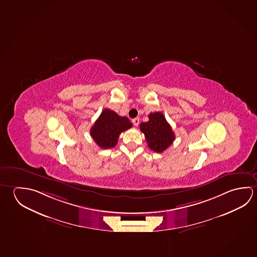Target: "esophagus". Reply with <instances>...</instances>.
<instances>
[{
  "instance_id": "esophagus-1",
  "label": "esophagus",
  "mask_w": 257,
  "mask_h": 257,
  "mask_svg": "<svg viewBox=\"0 0 257 257\" xmlns=\"http://www.w3.org/2000/svg\"><path fill=\"white\" fill-rule=\"evenodd\" d=\"M140 119L139 118H135V119H133V123L135 124V126H137L138 124H139Z\"/></svg>"
}]
</instances>
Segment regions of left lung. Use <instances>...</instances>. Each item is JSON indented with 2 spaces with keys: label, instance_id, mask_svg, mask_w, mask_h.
I'll return each instance as SVG.
<instances>
[{
  "label": "left lung",
  "instance_id": "1",
  "mask_svg": "<svg viewBox=\"0 0 257 257\" xmlns=\"http://www.w3.org/2000/svg\"><path fill=\"white\" fill-rule=\"evenodd\" d=\"M141 132L145 135L149 148L155 153H162L175 140V135L161 112L149 114L148 122L140 124Z\"/></svg>",
  "mask_w": 257,
  "mask_h": 257
}]
</instances>
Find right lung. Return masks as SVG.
I'll list each match as a JSON object with an SVG mask.
<instances>
[{
  "label": "right lung",
  "instance_id": "1",
  "mask_svg": "<svg viewBox=\"0 0 257 257\" xmlns=\"http://www.w3.org/2000/svg\"><path fill=\"white\" fill-rule=\"evenodd\" d=\"M132 126L128 118L105 108L91 127L90 135L100 148H113L117 144L120 134Z\"/></svg>",
  "mask_w": 257,
  "mask_h": 257
}]
</instances>
